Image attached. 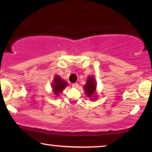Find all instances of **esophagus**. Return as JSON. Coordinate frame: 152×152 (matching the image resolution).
Wrapping results in <instances>:
<instances>
[{"instance_id": "1", "label": "esophagus", "mask_w": 152, "mask_h": 152, "mask_svg": "<svg viewBox=\"0 0 152 152\" xmlns=\"http://www.w3.org/2000/svg\"><path fill=\"white\" fill-rule=\"evenodd\" d=\"M78 86L79 85H78V83H74V84H72V86L74 87V88H78Z\"/></svg>"}]
</instances>
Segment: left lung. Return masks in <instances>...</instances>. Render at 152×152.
Segmentation results:
<instances>
[{
	"mask_svg": "<svg viewBox=\"0 0 152 152\" xmlns=\"http://www.w3.org/2000/svg\"><path fill=\"white\" fill-rule=\"evenodd\" d=\"M84 88L88 97L93 96V95L96 94L95 93L96 88V81H95V79L93 76L88 77L86 84L84 86Z\"/></svg>",
	"mask_w": 152,
	"mask_h": 152,
	"instance_id": "8db88e82",
	"label": "left lung"
}]
</instances>
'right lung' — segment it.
Returning a JSON list of instances; mask_svg holds the SVG:
<instances>
[{"instance_id":"1","label":"right lung","mask_w":152,"mask_h":152,"mask_svg":"<svg viewBox=\"0 0 152 152\" xmlns=\"http://www.w3.org/2000/svg\"><path fill=\"white\" fill-rule=\"evenodd\" d=\"M67 85H68V82L64 80L59 76H56L53 79V83L52 84L53 91L56 96H58L60 92H62Z\"/></svg>"}]
</instances>
